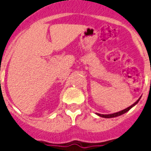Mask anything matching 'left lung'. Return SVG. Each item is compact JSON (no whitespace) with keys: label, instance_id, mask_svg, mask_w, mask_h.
<instances>
[{"label":"left lung","instance_id":"left-lung-1","mask_svg":"<svg viewBox=\"0 0 151 151\" xmlns=\"http://www.w3.org/2000/svg\"><path fill=\"white\" fill-rule=\"evenodd\" d=\"M141 98H139V99ZM139 99H137L133 104H132L130 107H129V108H125V109H124V110H122V111H118V112H116V113H113V114H108V115H103V114H99L97 113V115L98 116H102V117H104V118H112V117H116V116H120V115H122V114L125 113V112H127L128 111H129L131 108H133L134 105H136L137 103H138V101H139Z\"/></svg>","mask_w":151,"mask_h":151}]
</instances>
